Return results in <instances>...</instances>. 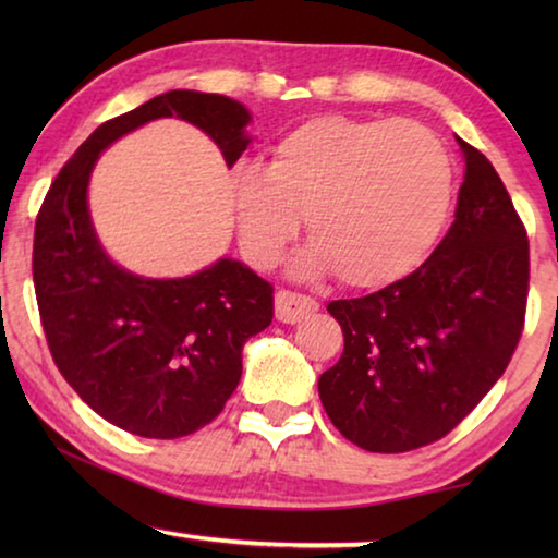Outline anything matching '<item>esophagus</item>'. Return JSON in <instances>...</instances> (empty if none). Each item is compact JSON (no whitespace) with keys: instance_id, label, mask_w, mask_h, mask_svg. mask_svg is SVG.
Wrapping results in <instances>:
<instances>
[{"instance_id":"obj_1","label":"esophagus","mask_w":558,"mask_h":558,"mask_svg":"<svg viewBox=\"0 0 558 558\" xmlns=\"http://www.w3.org/2000/svg\"><path fill=\"white\" fill-rule=\"evenodd\" d=\"M317 307H319L317 300L300 295V292H290V290L276 292V317L286 325L300 323V319L317 313Z\"/></svg>"}]
</instances>
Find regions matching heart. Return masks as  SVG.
<instances>
[{
	"mask_svg": "<svg viewBox=\"0 0 558 558\" xmlns=\"http://www.w3.org/2000/svg\"><path fill=\"white\" fill-rule=\"evenodd\" d=\"M243 256L272 268L300 229L302 276L337 270L352 288L401 280L436 245L452 204V162L428 128L411 120L313 118L286 132L268 165L231 174Z\"/></svg>",
	"mask_w": 558,
	"mask_h": 558,
	"instance_id": "1",
	"label": "heart"
}]
</instances>
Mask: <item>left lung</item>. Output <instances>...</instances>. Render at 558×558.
I'll use <instances>...</instances> for the list:
<instances>
[{
  "label": "left lung",
  "instance_id": "left-lung-1",
  "mask_svg": "<svg viewBox=\"0 0 558 558\" xmlns=\"http://www.w3.org/2000/svg\"><path fill=\"white\" fill-rule=\"evenodd\" d=\"M458 140L465 179L456 221L411 276L327 310L344 332L319 376L335 428L369 452L450 433L505 374L524 327L529 241L489 159Z\"/></svg>",
  "mask_w": 558,
  "mask_h": 558
}]
</instances>
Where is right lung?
Returning <instances> with one entry per match:
<instances>
[{
    "instance_id": "1",
    "label": "right lung",
    "mask_w": 558,
    "mask_h": 558,
    "mask_svg": "<svg viewBox=\"0 0 558 558\" xmlns=\"http://www.w3.org/2000/svg\"><path fill=\"white\" fill-rule=\"evenodd\" d=\"M159 118L192 122L233 167L251 112L216 93L169 90L93 132L63 165L34 231V288L63 379L112 426L172 440L204 428L241 381V352L272 323V288L219 258L186 278H143L102 248L88 209L100 153Z\"/></svg>"
}]
</instances>
